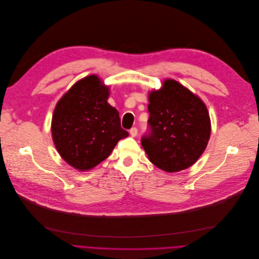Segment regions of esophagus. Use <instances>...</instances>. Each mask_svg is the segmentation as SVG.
I'll return each instance as SVG.
<instances>
[{
    "mask_svg": "<svg viewBox=\"0 0 259 259\" xmlns=\"http://www.w3.org/2000/svg\"><path fill=\"white\" fill-rule=\"evenodd\" d=\"M130 134H131L132 137H136L137 135H138V130H137V127L131 128V130H130Z\"/></svg>",
    "mask_w": 259,
    "mask_h": 259,
    "instance_id": "obj_1",
    "label": "esophagus"
}]
</instances>
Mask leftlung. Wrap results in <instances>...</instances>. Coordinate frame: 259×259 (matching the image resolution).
I'll list each match as a JSON object with an SVG mask.
<instances>
[{
	"label": "left lung",
	"mask_w": 259,
	"mask_h": 259,
	"mask_svg": "<svg viewBox=\"0 0 259 259\" xmlns=\"http://www.w3.org/2000/svg\"><path fill=\"white\" fill-rule=\"evenodd\" d=\"M150 131L141 144L151 162L165 171L193 165L204 152L211 135L207 108L199 97L175 80L149 96Z\"/></svg>",
	"instance_id": "8db88e82"
}]
</instances>
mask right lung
Wrapping results in <instances>:
<instances>
[{"mask_svg": "<svg viewBox=\"0 0 259 259\" xmlns=\"http://www.w3.org/2000/svg\"><path fill=\"white\" fill-rule=\"evenodd\" d=\"M107 86L95 75L78 81L54 110L52 134L56 149L79 170L105 160L119 140L128 136L121 127L118 110L107 103Z\"/></svg>", "mask_w": 259, "mask_h": 259, "instance_id": "obj_1", "label": "right lung"}]
</instances>
